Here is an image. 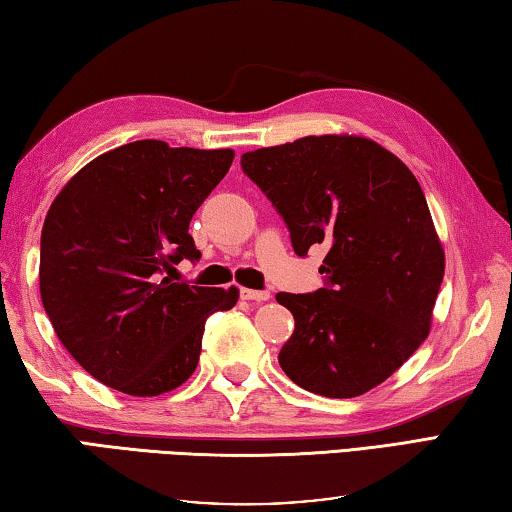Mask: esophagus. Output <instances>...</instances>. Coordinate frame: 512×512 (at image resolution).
Wrapping results in <instances>:
<instances>
[{"label":"esophagus","instance_id":"esophagus-1","mask_svg":"<svg viewBox=\"0 0 512 512\" xmlns=\"http://www.w3.org/2000/svg\"><path fill=\"white\" fill-rule=\"evenodd\" d=\"M241 298H243V300H255V303H264V300H269V298H271V294H269V291L241 289Z\"/></svg>","mask_w":512,"mask_h":512}]
</instances>
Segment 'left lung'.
I'll list each match as a JSON object with an SVG mask.
<instances>
[{
    "label": "left lung",
    "mask_w": 512,
    "mask_h": 512,
    "mask_svg": "<svg viewBox=\"0 0 512 512\" xmlns=\"http://www.w3.org/2000/svg\"><path fill=\"white\" fill-rule=\"evenodd\" d=\"M285 218L296 255L328 248L326 287L278 294L296 328L278 355L307 392L353 399L392 376L431 332L444 248L403 161L355 134L303 136L241 154Z\"/></svg>",
    "instance_id": "1"
}]
</instances>
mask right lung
Listing matches in <instances>:
<instances>
[{
	"label": "right lung",
	"mask_w": 512,
	"mask_h": 512,
	"mask_svg": "<svg viewBox=\"0 0 512 512\" xmlns=\"http://www.w3.org/2000/svg\"><path fill=\"white\" fill-rule=\"evenodd\" d=\"M234 150L134 141L95 157L54 198L40 234V298L56 337L93 378L159 396L196 371L205 321L239 289L173 282L200 259L189 223Z\"/></svg>",
	"instance_id": "right-lung-1"
}]
</instances>
